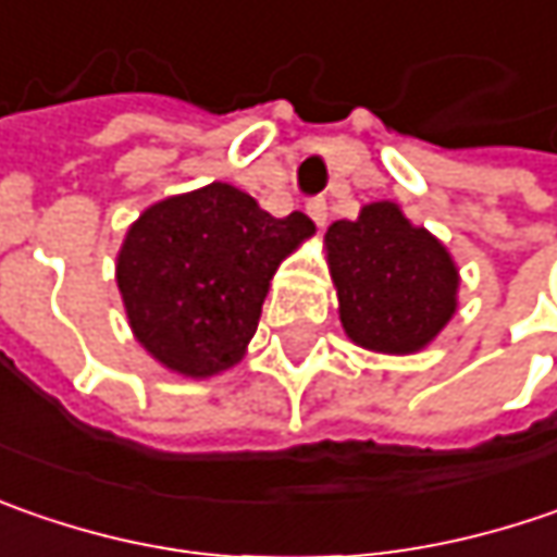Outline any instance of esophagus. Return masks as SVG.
Here are the masks:
<instances>
[{"label": "esophagus", "instance_id": "1", "mask_svg": "<svg viewBox=\"0 0 557 557\" xmlns=\"http://www.w3.org/2000/svg\"><path fill=\"white\" fill-rule=\"evenodd\" d=\"M305 211H308V218L318 224V227H324L326 224V202L318 196V199H308V206H305Z\"/></svg>", "mask_w": 557, "mask_h": 557}]
</instances>
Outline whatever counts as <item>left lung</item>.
<instances>
[{
  "mask_svg": "<svg viewBox=\"0 0 557 557\" xmlns=\"http://www.w3.org/2000/svg\"><path fill=\"white\" fill-rule=\"evenodd\" d=\"M339 321L351 343L386 355L421 351L458 308V268L446 246L396 202H371L324 236Z\"/></svg>",
  "mask_w": 557,
  "mask_h": 557,
  "instance_id": "1",
  "label": "left lung"
}]
</instances>
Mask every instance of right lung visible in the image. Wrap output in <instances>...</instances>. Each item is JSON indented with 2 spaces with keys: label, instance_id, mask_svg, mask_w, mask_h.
<instances>
[{
  "label": "right lung",
  "instance_id": "1",
  "mask_svg": "<svg viewBox=\"0 0 557 557\" xmlns=\"http://www.w3.org/2000/svg\"><path fill=\"white\" fill-rule=\"evenodd\" d=\"M314 233L274 218L231 183L171 196L139 214L117 252V289L134 336L183 376L233 368L258 330L280 261Z\"/></svg>",
  "mask_w": 557,
  "mask_h": 557
}]
</instances>
